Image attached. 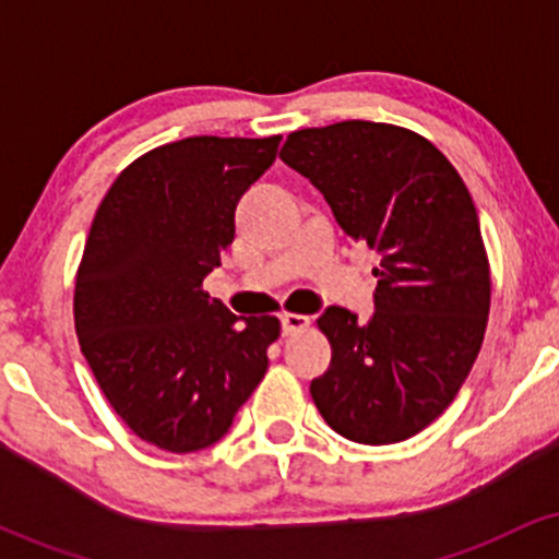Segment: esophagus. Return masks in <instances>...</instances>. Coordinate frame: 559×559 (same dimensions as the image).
Returning <instances> with one entry per match:
<instances>
[{
  "label": "esophagus",
  "instance_id": "34e87169",
  "mask_svg": "<svg viewBox=\"0 0 559 559\" xmlns=\"http://www.w3.org/2000/svg\"><path fill=\"white\" fill-rule=\"evenodd\" d=\"M281 325H284L286 336H292V333L305 331L307 325H310V318L299 316V312H284V316H281Z\"/></svg>",
  "mask_w": 559,
  "mask_h": 559
}]
</instances>
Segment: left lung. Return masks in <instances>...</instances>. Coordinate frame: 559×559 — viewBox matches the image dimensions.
Wrapping results in <instances>:
<instances>
[{
  "mask_svg": "<svg viewBox=\"0 0 559 559\" xmlns=\"http://www.w3.org/2000/svg\"><path fill=\"white\" fill-rule=\"evenodd\" d=\"M281 159L381 254L373 318H318L331 365L310 383L316 407L344 439H409L452 404L484 344L491 273L471 191L431 141L370 120L288 133Z\"/></svg>",
  "mask_w": 559,
  "mask_h": 559,
  "instance_id": "8db88e82",
  "label": "left lung"
}]
</instances>
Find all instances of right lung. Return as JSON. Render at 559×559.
Here are the masks:
<instances>
[{
    "mask_svg": "<svg viewBox=\"0 0 559 559\" xmlns=\"http://www.w3.org/2000/svg\"><path fill=\"white\" fill-rule=\"evenodd\" d=\"M281 136H191L157 146L115 178L75 275L81 352L146 444L199 452L228 433L281 336L273 316L239 318L202 288L234 241L243 191Z\"/></svg>",
    "mask_w": 559,
    "mask_h": 559,
    "instance_id": "1",
    "label": "right lung"
}]
</instances>
